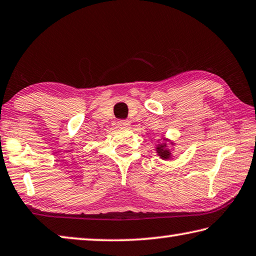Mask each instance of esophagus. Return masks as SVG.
Wrapping results in <instances>:
<instances>
[{"mask_svg": "<svg viewBox=\"0 0 256 256\" xmlns=\"http://www.w3.org/2000/svg\"><path fill=\"white\" fill-rule=\"evenodd\" d=\"M118 125L120 128H128L130 122L128 120H118Z\"/></svg>", "mask_w": 256, "mask_h": 256, "instance_id": "obj_1", "label": "esophagus"}]
</instances>
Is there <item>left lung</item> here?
I'll return each mask as SVG.
<instances>
[{"label":"left lung","instance_id":"1","mask_svg":"<svg viewBox=\"0 0 256 256\" xmlns=\"http://www.w3.org/2000/svg\"><path fill=\"white\" fill-rule=\"evenodd\" d=\"M156 151H157V154L159 156V157L164 160H168L172 158V152H170V150L167 148L166 142H164V144H158L157 148H156Z\"/></svg>","mask_w":256,"mask_h":256}]
</instances>
